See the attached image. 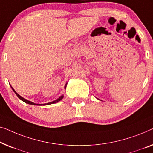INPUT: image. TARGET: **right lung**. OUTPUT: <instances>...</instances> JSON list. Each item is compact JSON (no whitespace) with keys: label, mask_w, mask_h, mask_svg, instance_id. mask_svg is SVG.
Listing matches in <instances>:
<instances>
[{"label":"right lung","mask_w":153,"mask_h":153,"mask_svg":"<svg viewBox=\"0 0 153 153\" xmlns=\"http://www.w3.org/2000/svg\"><path fill=\"white\" fill-rule=\"evenodd\" d=\"M66 86H65V87H64V88H65V89H66ZM12 90H13V91H14V93H15V94H16V95L17 96H18V98H19V99H21V100H22V101H23V102H25V103H27V104H30V105H39V104H35V103H34V102H30V101H29V100H26V99L23 98V97H21V96L20 95H19V94H17L16 91H14V89H13V88H12ZM63 97H64V96H63V95H62V96H60V97H59V98H57V100H54V101H53V102H51L46 103V104H44V105H47L54 104V103H56V102H59V101H60V100H62V98H63Z\"/></svg>","instance_id":"add662e5"}]
</instances>
